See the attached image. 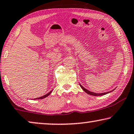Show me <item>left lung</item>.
<instances>
[{
    "instance_id": "left-lung-1",
    "label": "left lung",
    "mask_w": 134,
    "mask_h": 134,
    "mask_svg": "<svg viewBox=\"0 0 134 134\" xmlns=\"http://www.w3.org/2000/svg\"><path fill=\"white\" fill-rule=\"evenodd\" d=\"M80 86H81V87L82 88H83V90H84V92H86V93H87L88 94H90V95H93V96H101V95H104V94H107V93H110V92H112V91H110V92H105V93H94V92L88 91V90L86 89L85 88H84V87H83V86H82L81 85V84H80Z\"/></svg>"
}]
</instances>
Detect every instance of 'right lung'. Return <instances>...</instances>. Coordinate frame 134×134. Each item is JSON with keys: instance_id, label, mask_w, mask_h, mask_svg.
Returning <instances> with one entry per match:
<instances>
[{"instance_id": "1", "label": "right lung", "mask_w": 134, "mask_h": 134, "mask_svg": "<svg viewBox=\"0 0 134 134\" xmlns=\"http://www.w3.org/2000/svg\"><path fill=\"white\" fill-rule=\"evenodd\" d=\"M51 92H52V91H51V92H49V93H48L47 94H45V95H44V96H41V97H40V98H35V99H44V98H46V97H47V96H48L49 94H50Z\"/></svg>"}]
</instances>
